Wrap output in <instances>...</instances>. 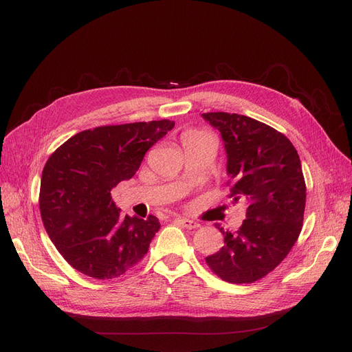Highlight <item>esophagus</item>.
Returning <instances> with one entry per match:
<instances>
[{"instance_id":"esophagus-1","label":"esophagus","mask_w":352,"mask_h":352,"mask_svg":"<svg viewBox=\"0 0 352 352\" xmlns=\"http://www.w3.org/2000/svg\"><path fill=\"white\" fill-rule=\"evenodd\" d=\"M177 222L183 226V228H186V229H197L200 225L199 223H196V222H192V220H188V219H184V217H177L175 219Z\"/></svg>"}]
</instances>
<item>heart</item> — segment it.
Masks as SVG:
<instances>
[{"instance_id":"heart-1","label":"heart","mask_w":352,"mask_h":352,"mask_svg":"<svg viewBox=\"0 0 352 352\" xmlns=\"http://www.w3.org/2000/svg\"><path fill=\"white\" fill-rule=\"evenodd\" d=\"M199 135H201L200 132H188L186 136H184V140L186 139H188V138H194V136H199Z\"/></svg>"}]
</instances>
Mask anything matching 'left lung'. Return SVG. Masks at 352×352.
I'll list each match as a JSON object with an SVG mask.
<instances>
[{"label":"left lung","instance_id":"obj_1","mask_svg":"<svg viewBox=\"0 0 352 352\" xmlns=\"http://www.w3.org/2000/svg\"><path fill=\"white\" fill-rule=\"evenodd\" d=\"M225 142L232 203L248 212L236 232L223 233L225 245L206 263L233 284L261 280L289 255L303 226L306 183L293 143L265 123L236 113L201 114Z\"/></svg>","mask_w":352,"mask_h":352}]
</instances>
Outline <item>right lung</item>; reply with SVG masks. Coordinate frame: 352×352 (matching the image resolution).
Instances as JSON below:
<instances>
[{"mask_svg": "<svg viewBox=\"0 0 352 352\" xmlns=\"http://www.w3.org/2000/svg\"><path fill=\"white\" fill-rule=\"evenodd\" d=\"M174 124L164 119L88 129L49 156L38 207L49 238L75 270L117 278L146 255L158 219L123 216L110 191L136 174L148 149Z\"/></svg>", "mask_w": 352, "mask_h": 352, "instance_id": "obj_1", "label": "right lung"}]
</instances>
